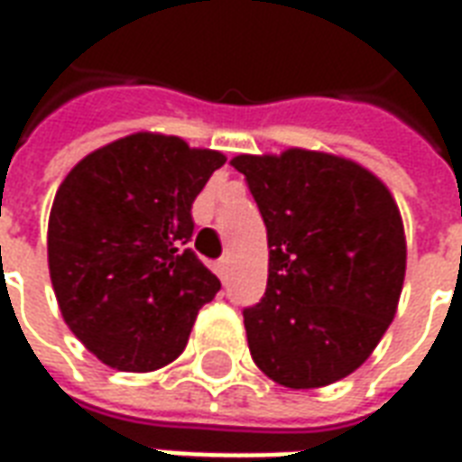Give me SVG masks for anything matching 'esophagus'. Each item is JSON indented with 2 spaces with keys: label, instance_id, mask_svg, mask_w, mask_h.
<instances>
[{
  "label": "esophagus",
  "instance_id": "1",
  "mask_svg": "<svg viewBox=\"0 0 462 462\" xmlns=\"http://www.w3.org/2000/svg\"><path fill=\"white\" fill-rule=\"evenodd\" d=\"M215 272H217V277H220L222 282L227 280V274H230V257H222V260L215 264Z\"/></svg>",
  "mask_w": 462,
  "mask_h": 462
}]
</instances>
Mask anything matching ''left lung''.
I'll use <instances>...</instances> for the list:
<instances>
[{"mask_svg":"<svg viewBox=\"0 0 462 462\" xmlns=\"http://www.w3.org/2000/svg\"><path fill=\"white\" fill-rule=\"evenodd\" d=\"M232 165L270 245L267 291L242 311L252 358L282 386H329L393 321L406 277L401 212L374 172L339 155L290 148Z\"/></svg>","mask_w":462,"mask_h":462,"instance_id":"obj_1","label":"left lung"}]
</instances>
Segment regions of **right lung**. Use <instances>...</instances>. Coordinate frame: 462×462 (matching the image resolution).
Wrapping results in <instances>:
<instances>
[{"mask_svg": "<svg viewBox=\"0 0 462 462\" xmlns=\"http://www.w3.org/2000/svg\"><path fill=\"white\" fill-rule=\"evenodd\" d=\"M225 155L133 133L69 172L49 215L59 310L96 358L155 371L180 356L220 280L188 247L192 202Z\"/></svg>", "mask_w": 462, "mask_h": 462, "instance_id": "1", "label": "right lung"}]
</instances>
